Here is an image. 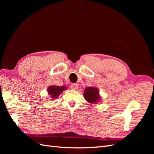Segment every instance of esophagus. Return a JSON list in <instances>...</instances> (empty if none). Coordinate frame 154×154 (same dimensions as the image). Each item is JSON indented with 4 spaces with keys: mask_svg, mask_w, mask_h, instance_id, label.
I'll return each mask as SVG.
<instances>
[{
    "mask_svg": "<svg viewBox=\"0 0 154 154\" xmlns=\"http://www.w3.org/2000/svg\"><path fill=\"white\" fill-rule=\"evenodd\" d=\"M71 88H72V89H77V88H78V85L77 84V83H72V84L71 85Z\"/></svg>",
    "mask_w": 154,
    "mask_h": 154,
    "instance_id": "obj_1",
    "label": "esophagus"
}]
</instances>
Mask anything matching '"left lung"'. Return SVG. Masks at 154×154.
<instances>
[{"mask_svg":"<svg viewBox=\"0 0 154 154\" xmlns=\"http://www.w3.org/2000/svg\"><path fill=\"white\" fill-rule=\"evenodd\" d=\"M85 99L91 103H97L99 101V91L94 87H87L84 91Z\"/></svg>","mask_w":154,"mask_h":154,"instance_id":"1","label":"left lung"}]
</instances>
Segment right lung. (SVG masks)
I'll list each match as a JSON object with an SVG mask.
<instances>
[{"instance_id": "right-lung-1", "label": "right lung", "mask_w": 154, "mask_h": 154, "mask_svg": "<svg viewBox=\"0 0 154 154\" xmlns=\"http://www.w3.org/2000/svg\"><path fill=\"white\" fill-rule=\"evenodd\" d=\"M65 89H66V87L64 86L58 87L52 85L48 88V92L49 95L51 96L52 98H56V97H57L60 95V93Z\"/></svg>"}]
</instances>
